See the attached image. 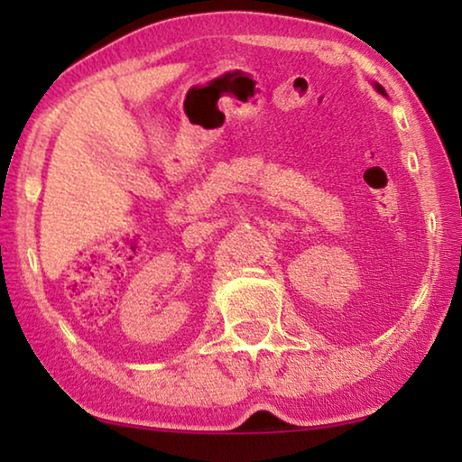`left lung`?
<instances>
[{"mask_svg": "<svg viewBox=\"0 0 462 462\" xmlns=\"http://www.w3.org/2000/svg\"><path fill=\"white\" fill-rule=\"evenodd\" d=\"M373 85H374V89H377V91H379V93H381V96H387V93H385V89H383V88H381V85H379V83H373Z\"/></svg>", "mask_w": 462, "mask_h": 462, "instance_id": "8db88e82", "label": "left lung"}]
</instances>
